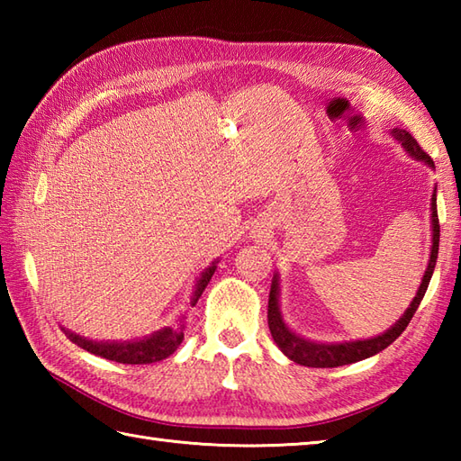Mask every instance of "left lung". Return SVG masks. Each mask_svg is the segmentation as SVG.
<instances>
[{
    "label": "left lung",
    "instance_id": "obj_1",
    "mask_svg": "<svg viewBox=\"0 0 461 461\" xmlns=\"http://www.w3.org/2000/svg\"><path fill=\"white\" fill-rule=\"evenodd\" d=\"M390 134L404 146L406 152L412 156V158L424 162L434 168V160L422 150V146L416 142V139L410 132L402 129H394L390 131ZM438 248H439V221H438V210H436V190L432 195V251H429V261L426 273L422 277V283H420L418 293L414 301L410 303V307L402 317L396 321L394 327H390L386 332H382L378 337L365 339V340H350V342H335V345H327V342H312L303 337H297L295 332L289 330L285 325V321L281 317L279 311V277L276 276L271 281V291H269V309H267V322H269V330L273 340L277 342V347L285 357H289L293 362L303 366H311V368H335L342 365H352V362L365 360L376 352L384 350L388 345L402 335L404 329L408 327V322L412 321L416 309L422 303L426 289L429 285V279H432V273L436 267V259H438Z\"/></svg>",
    "mask_w": 461,
    "mask_h": 461
}]
</instances>
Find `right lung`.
Listing matches in <instances>:
<instances>
[{
  "label": "right lung",
  "instance_id": "obj_1",
  "mask_svg": "<svg viewBox=\"0 0 461 461\" xmlns=\"http://www.w3.org/2000/svg\"><path fill=\"white\" fill-rule=\"evenodd\" d=\"M215 263L218 261H213L208 269H203L198 283H195L194 295L190 301L192 307L202 297L203 289L208 287V283L215 271ZM65 335L71 339L77 347L89 350L91 355L103 357L106 360L122 362V365H150V362H158L166 357H170L172 352L180 347V342L184 340V322L176 327H164L152 332L149 337L132 340H91L86 337L75 335L71 330H65Z\"/></svg>",
  "mask_w": 461,
  "mask_h": 461
}]
</instances>
